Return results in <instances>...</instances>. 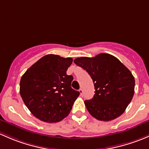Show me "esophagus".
<instances>
[{"mask_svg":"<svg viewBox=\"0 0 149 149\" xmlns=\"http://www.w3.org/2000/svg\"><path fill=\"white\" fill-rule=\"evenodd\" d=\"M79 93H80V95H83V90H82V88H80L79 90Z\"/></svg>","mask_w":149,"mask_h":149,"instance_id":"obj_1","label":"esophagus"}]
</instances>
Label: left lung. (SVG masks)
<instances>
[{
	"label": "left lung",
	"mask_w": 149,
	"mask_h": 149,
	"mask_svg": "<svg viewBox=\"0 0 149 149\" xmlns=\"http://www.w3.org/2000/svg\"><path fill=\"white\" fill-rule=\"evenodd\" d=\"M74 62L87 71L94 83V97L85 101L90 114L103 121L121 116L134 94L135 79L130 70L114 56L105 53L77 58Z\"/></svg>",
	"instance_id": "left-lung-1"
}]
</instances>
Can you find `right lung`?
Here are the masks:
<instances>
[{
  "label": "right lung",
  "instance_id": "add662e5",
  "mask_svg": "<svg viewBox=\"0 0 149 149\" xmlns=\"http://www.w3.org/2000/svg\"><path fill=\"white\" fill-rule=\"evenodd\" d=\"M72 58L47 54L21 77L20 94L31 113L41 121L56 123L67 117L79 93L71 87L67 74Z\"/></svg>",
  "mask_w": 149,
  "mask_h": 149
}]
</instances>
